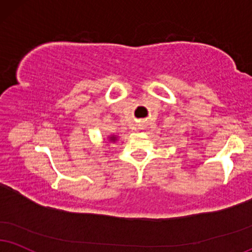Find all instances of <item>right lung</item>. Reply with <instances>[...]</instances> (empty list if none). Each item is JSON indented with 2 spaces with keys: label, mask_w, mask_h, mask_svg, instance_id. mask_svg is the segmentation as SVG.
Returning <instances> with one entry per match:
<instances>
[{
  "label": "right lung",
  "mask_w": 252,
  "mask_h": 252,
  "mask_svg": "<svg viewBox=\"0 0 252 252\" xmlns=\"http://www.w3.org/2000/svg\"><path fill=\"white\" fill-rule=\"evenodd\" d=\"M116 139H117V138H116V136H114V135L110 136V140H111V141H116Z\"/></svg>",
  "instance_id": "right-lung-1"
}]
</instances>
